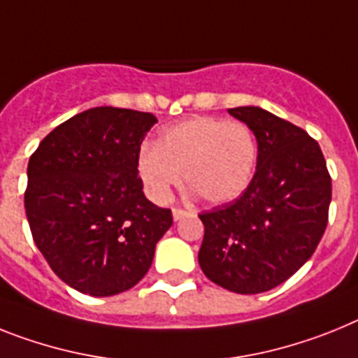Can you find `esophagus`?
Instances as JSON below:
<instances>
[{
  "mask_svg": "<svg viewBox=\"0 0 358 358\" xmlns=\"http://www.w3.org/2000/svg\"><path fill=\"white\" fill-rule=\"evenodd\" d=\"M172 215H173V221H181V219H185L188 213H186L185 210H181V208H173Z\"/></svg>",
  "mask_w": 358,
  "mask_h": 358,
  "instance_id": "esophagus-1",
  "label": "esophagus"
}]
</instances>
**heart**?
I'll return each instance as SVG.
<instances>
[{"instance_id": "heart-1", "label": "heart", "mask_w": 358, "mask_h": 358, "mask_svg": "<svg viewBox=\"0 0 358 358\" xmlns=\"http://www.w3.org/2000/svg\"><path fill=\"white\" fill-rule=\"evenodd\" d=\"M255 166L257 141L252 130L219 117L186 119L164 128L155 146L143 148L137 159L139 176L155 203H166L182 177L206 203H230L248 188Z\"/></svg>"}]
</instances>
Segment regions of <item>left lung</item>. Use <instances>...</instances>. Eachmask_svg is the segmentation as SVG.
Instances as JSON below:
<instances>
[{"label":"left lung","mask_w":358,"mask_h":358,"mask_svg":"<svg viewBox=\"0 0 358 358\" xmlns=\"http://www.w3.org/2000/svg\"><path fill=\"white\" fill-rule=\"evenodd\" d=\"M257 139V170L239 199L203 212L199 264L212 282L252 295L282 284L328 224L331 177L319 143L259 106L228 108Z\"/></svg>","instance_id":"8db88e82"}]
</instances>
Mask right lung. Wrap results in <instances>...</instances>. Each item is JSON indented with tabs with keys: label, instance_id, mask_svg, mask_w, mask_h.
I'll list each match as a JSON object with an SVG mask.
<instances>
[{
	"label": "right lung",
	"instance_id": "add662e5",
	"mask_svg": "<svg viewBox=\"0 0 358 358\" xmlns=\"http://www.w3.org/2000/svg\"><path fill=\"white\" fill-rule=\"evenodd\" d=\"M154 114L96 106L48 134L30 155L25 212L34 243L70 288L110 297L152 266L172 212L150 203L137 170Z\"/></svg>",
	"mask_w": 358,
	"mask_h": 358
}]
</instances>
